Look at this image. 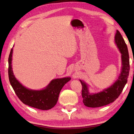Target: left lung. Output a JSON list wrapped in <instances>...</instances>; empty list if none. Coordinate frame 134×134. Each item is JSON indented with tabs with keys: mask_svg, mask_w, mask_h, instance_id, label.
I'll return each mask as SVG.
<instances>
[{
	"mask_svg": "<svg viewBox=\"0 0 134 134\" xmlns=\"http://www.w3.org/2000/svg\"><path fill=\"white\" fill-rule=\"evenodd\" d=\"M115 42L121 53L122 70L117 80L107 89L97 93H90L88 86L83 81L80 80L82 85L81 95L83 102L89 108H98L112 103L121 94L127 83L130 72V57L126 44L119 31H116L115 36Z\"/></svg>",
	"mask_w": 134,
	"mask_h": 134,
	"instance_id": "1",
	"label": "left lung"
}]
</instances>
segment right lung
Here are the masks:
<instances>
[{
  "label": "right lung",
  "mask_w": 134,
  "mask_h": 134,
  "mask_svg": "<svg viewBox=\"0 0 134 134\" xmlns=\"http://www.w3.org/2000/svg\"><path fill=\"white\" fill-rule=\"evenodd\" d=\"M13 48L9 56L8 74L11 86L22 103L41 110H49L56 105L59 94L65 83L70 80V77L56 79L52 80L44 89L34 90L29 89L19 83L13 74L12 69Z\"/></svg>",
  "instance_id": "add662e5"
}]
</instances>
